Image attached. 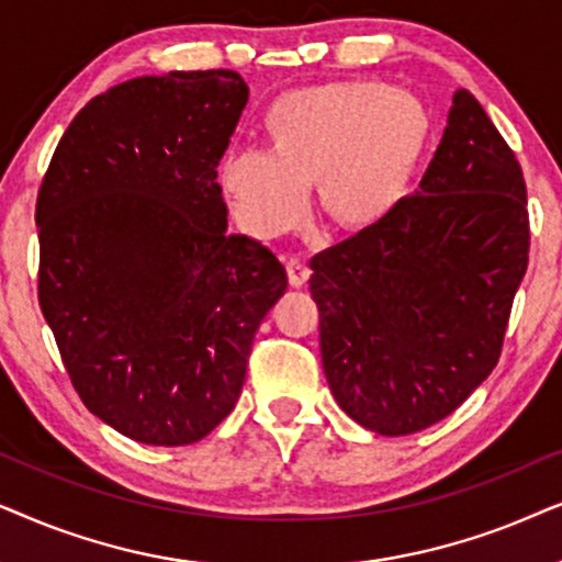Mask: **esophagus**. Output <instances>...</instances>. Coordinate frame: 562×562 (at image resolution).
Segmentation results:
<instances>
[{"label": "esophagus", "instance_id": "obj_1", "mask_svg": "<svg viewBox=\"0 0 562 562\" xmlns=\"http://www.w3.org/2000/svg\"><path fill=\"white\" fill-rule=\"evenodd\" d=\"M285 269H288V282L293 288H303L305 282H308L311 277V267L305 265V261L301 257H290L285 261Z\"/></svg>", "mask_w": 562, "mask_h": 562}]
</instances>
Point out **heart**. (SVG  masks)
Masks as SVG:
<instances>
[{
	"instance_id": "1",
	"label": "heart",
	"mask_w": 562,
	"mask_h": 562,
	"mask_svg": "<svg viewBox=\"0 0 562 562\" xmlns=\"http://www.w3.org/2000/svg\"><path fill=\"white\" fill-rule=\"evenodd\" d=\"M267 151L221 164V190L249 234L274 238L301 221L313 184L316 215L334 231L385 221L414 182L431 138L429 112L383 79L303 87L265 117Z\"/></svg>"
}]
</instances>
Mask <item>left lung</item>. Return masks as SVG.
I'll use <instances>...</instances> for the list:
<instances>
[{
    "label": "left lung",
    "instance_id": "1",
    "mask_svg": "<svg viewBox=\"0 0 562 562\" xmlns=\"http://www.w3.org/2000/svg\"><path fill=\"white\" fill-rule=\"evenodd\" d=\"M527 261L525 175L458 89L416 194L311 259L321 359L344 414L383 437L450 416L496 368Z\"/></svg>",
    "mask_w": 562,
    "mask_h": 562
}]
</instances>
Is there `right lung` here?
Returning a JSON list of instances; mask_svg holds the SVG:
<instances>
[{
  "label": "right lung",
  "instance_id": "right-lung-1",
  "mask_svg": "<svg viewBox=\"0 0 562 562\" xmlns=\"http://www.w3.org/2000/svg\"><path fill=\"white\" fill-rule=\"evenodd\" d=\"M249 87L231 69L138 77L81 108L37 192V301L85 406L154 447L234 411L285 267L228 236L218 164Z\"/></svg>",
  "mask_w": 562,
  "mask_h": 562
}]
</instances>
